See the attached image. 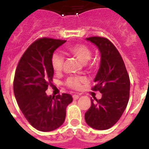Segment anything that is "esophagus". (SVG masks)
<instances>
[{
  "label": "esophagus",
  "mask_w": 149,
  "mask_h": 149,
  "mask_svg": "<svg viewBox=\"0 0 149 149\" xmlns=\"http://www.w3.org/2000/svg\"><path fill=\"white\" fill-rule=\"evenodd\" d=\"M72 97H73L74 100H77L79 98V97H80V96H79L78 95H73V96H72Z\"/></svg>",
  "instance_id": "34e87169"
}]
</instances>
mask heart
<instances>
[{
	"instance_id": "obj_1",
	"label": "heart",
	"mask_w": 149,
	"mask_h": 149,
	"mask_svg": "<svg viewBox=\"0 0 149 149\" xmlns=\"http://www.w3.org/2000/svg\"><path fill=\"white\" fill-rule=\"evenodd\" d=\"M67 53L75 57L83 64L89 62L92 56V51L90 48L84 44H77L67 48ZM64 60L63 56L58 54H54L51 57V65L55 72L59 73L63 70ZM86 82V79L83 77H69L66 81V85L71 89H80L82 84Z\"/></svg>"
}]
</instances>
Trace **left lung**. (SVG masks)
<instances>
[{"instance_id":"1","label":"left lung","mask_w":149,"mask_h":149,"mask_svg":"<svg viewBox=\"0 0 149 149\" xmlns=\"http://www.w3.org/2000/svg\"><path fill=\"white\" fill-rule=\"evenodd\" d=\"M86 39L98 48L101 55L93 89L99 90L102 97L99 100L91 99L85 121L93 128L107 130L119 121L125 110L130 95V79L122 56L113 43L98 36Z\"/></svg>"}]
</instances>
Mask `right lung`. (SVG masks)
<instances>
[{
  "mask_svg": "<svg viewBox=\"0 0 149 149\" xmlns=\"http://www.w3.org/2000/svg\"><path fill=\"white\" fill-rule=\"evenodd\" d=\"M66 41L42 38L26 50L18 63L13 90L17 103L29 123L38 131H54L65 122L71 95L51 97L45 91L52 81L54 52Z\"/></svg>",
  "mask_w": 149,
  "mask_h": 149,
  "instance_id": "1",
  "label": "right lung"
}]
</instances>
